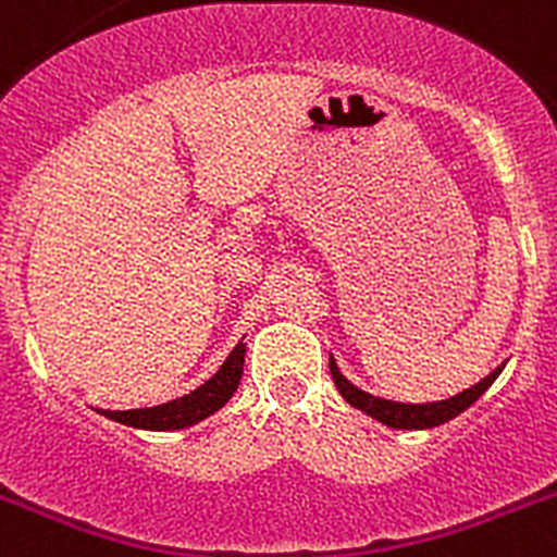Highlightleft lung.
<instances>
[{
  "instance_id": "left-lung-1",
  "label": "left lung",
  "mask_w": 557,
  "mask_h": 557,
  "mask_svg": "<svg viewBox=\"0 0 557 557\" xmlns=\"http://www.w3.org/2000/svg\"><path fill=\"white\" fill-rule=\"evenodd\" d=\"M502 368H505V362H502L499 368H494V371H491L485 379H480L476 385H471L469 391L444 398V401L405 405V401H391V398L371 396V393H366L362 387L351 385V382H348V379L339 373L337 362H334V357L329 354V371H332V379H334V385H337L339 396L346 398L351 407H357L359 412H366V416H371L373 421L391 426V430H432V426L446 424V421H451V418L460 416L462 410H469L476 398H480L482 393L494 385V379L499 376Z\"/></svg>"
}]
</instances>
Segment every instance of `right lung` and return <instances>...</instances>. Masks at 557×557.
Instances as JSON below:
<instances>
[{"label":"right lung","mask_w":557,"mask_h":557,"mask_svg":"<svg viewBox=\"0 0 557 557\" xmlns=\"http://www.w3.org/2000/svg\"><path fill=\"white\" fill-rule=\"evenodd\" d=\"M245 339V337H243ZM239 339L234 351L228 354L220 371L211 379H206L203 385L189 391L186 396L172 398L166 405L156 407H139V410H97L100 416L120 421V424L133 426V430H150V432H170V430H186V426L198 424L203 418L214 416L220 407L228 401L239 387L245 366V343Z\"/></svg>","instance_id":"1"}]
</instances>
